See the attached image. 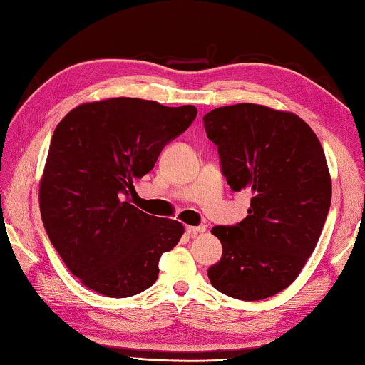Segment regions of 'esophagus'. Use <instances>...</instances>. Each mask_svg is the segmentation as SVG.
<instances>
[{
  "instance_id": "1",
  "label": "esophagus",
  "mask_w": 365,
  "mask_h": 365,
  "mask_svg": "<svg viewBox=\"0 0 365 365\" xmlns=\"http://www.w3.org/2000/svg\"><path fill=\"white\" fill-rule=\"evenodd\" d=\"M185 230H187V233H189L190 237H197L198 233L206 232V227H205V225H198V227H195V225H187V227H185Z\"/></svg>"
}]
</instances>
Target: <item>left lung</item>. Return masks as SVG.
Here are the masks:
<instances>
[{"label":"left lung","instance_id":"1","mask_svg":"<svg viewBox=\"0 0 365 365\" xmlns=\"http://www.w3.org/2000/svg\"><path fill=\"white\" fill-rule=\"evenodd\" d=\"M203 123L232 190L251 194L242 222L211 229L222 257L208 278L233 299L272 297L299 277L324 227L332 198L324 150L297 114L264 105L216 108Z\"/></svg>","mask_w":365,"mask_h":365}]
</instances>
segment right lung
I'll return each instance as SVG.
<instances>
[{
  "label": "right lung",
  "mask_w": 365,
  "mask_h": 365,
  "mask_svg": "<svg viewBox=\"0 0 365 365\" xmlns=\"http://www.w3.org/2000/svg\"><path fill=\"white\" fill-rule=\"evenodd\" d=\"M195 115L192 105L118 97L82 103L58 122L39 210L51 243L88 289L122 299L155 283L162 254L178 245L184 225L143 212L128 192Z\"/></svg>",
  "instance_id": "add662e5"
}]
</instances>
